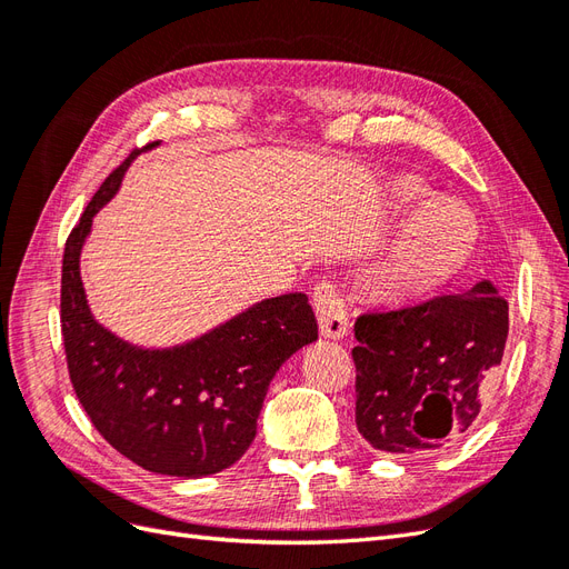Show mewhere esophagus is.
Masks as SVG:
<instances>
[{"instance_id": "1", "label": "esophagus", "mask_w": 569, "mask_h": 569, "mask_svg": "<svg viewBox=\"0 0 569 569\" xmlns=\"http://www.w3.org/2000/svg\"><path fill=\"white\" fill-rule=\"evenodd\" d=\"M313 306L318 313L320 335L327 339H343L349 335V316L339 291L332 282H318L313 289Z\"/></svg>"}]
</instances>
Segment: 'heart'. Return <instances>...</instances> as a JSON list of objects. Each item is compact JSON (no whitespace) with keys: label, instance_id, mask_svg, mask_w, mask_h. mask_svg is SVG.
Here are the masks:
<instances>
[{"label":"heart","instance_id":"heart-1","mask_svg":"<svg viewBox=\"0 0 569 569\" xmlns=\"http://www.w3.org/2000/svg\"><path fill=\"white\" fill-rule=\"evenodd\" d=\"M403 211H421L393 244L380 270V284L391 297H425L458 274L479 242L475 213L458 201H439L418 180L393 184Z\"/></svg>","mask_w":569,"mask_h":569}]
</instances>
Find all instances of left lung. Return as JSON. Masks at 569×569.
I'll use <instances>...</instances> for the list:
<instances>
[{
	"instance_id": "8db88e82",
	"label": "left lung",
	"mask_w": 569,
	"mask_h": 569,
	"mask_svg": "<svg viewBox=\"0 0 569 569\" xmlns=\"http://www.w3.org/2000/svg\"><path fill=\"white\" fill-rule=\"evenodd\" d=\"M353 332L358 432L377 451H435L479 416L503 358L508 301L481 280L465 295L363 313Z\"/></svg>"
}]
</instances>
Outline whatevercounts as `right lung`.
<instances>
[{"instance_id": "right-lung-1", "label": "right lung", "mask_w": 569, "mask_h": 569, "mask_svg": "<svg viewBox=\"0 0 569 569\" xmlns=\"http://www.w3.org/2000/svg\"><path fill=\"white\" fill-rule=\"evenodd\" d=\"M128 166L104 180L66 239L61 335L68 375L97 432L118 453L159 475H216L247 453L270 380L291 353L318 339V322L308 297L295 291L258 301L173 349H140L101 327L84 299L80 251Z\"/></svg>"}]
</instances>
